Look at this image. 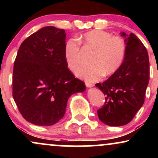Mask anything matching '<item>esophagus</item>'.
<instances>
[{
    "mask_svg": "<svg viewBox=\"0 0 158 158\" xmlns=\"http://www.w3.org/2000/svg\"><path fill=\"white\" fill-rule=\"evenodd\" d=\"M85 85H86L88 88H91V87H94V84L92 82H90V81H85Z\"/></svg>",
    "mask_w": 158,
    "mask_h": 158,
    "instance_id": "esophagus-1",
    "label": "esophagus"
}]
</instances>
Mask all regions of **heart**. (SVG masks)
I'll use <instances>...</instances> for the list:
<instances>
[{
  "label": "heart",
  "mask_w": 158,
  "mask_h": 158,
  "mask_svg": "<svg viewBox=\"0 0 158 158\" xmlns=\"http://www.w3.org/2000/svg\"><path fill=\"white\" fill-rule=\"evenodd\" d=\"M80 41L94 50L89 61L90 64L77 70L79 77L94 81L103 76L113 75L122 67L127 52L126 42L122 37L113 36L104 30H94L83 34ZM80 46V42L75 39H68L64 44L65 61L73 71L81 64Z\"/></svg>",
  "instance_id": "b5f03b06"
}]
</instances>
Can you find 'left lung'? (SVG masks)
<instances>
[{"mask_svg":"<svg viewBox=\"0 0 158 158\" xmlns=\"http://www.w3.org/2000/svg\"><path fill=\"white\" fill-rule=\"evenodd\" d=\"M126 56L119 70L96 86L106 96V102L97 110L99 119L111 126L128 124L142 107L149 81L148 52L134 33L126 35Z\"/></svg>","mask_w":158,"mask_h":158,"instance_id":"8db88e82","label":"left lung"}]
</instances>
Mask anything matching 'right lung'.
<instances>
[{
	"label": "right lung",
	"mask_w": 158,
	"mask_h": 158,
	"mask_svg": "<svg viewBox=\"0 0 158 158\" xmlns=\"http://www.w3.org/2000/svg\"><path fill=\"white\" fill-rule=\"evenodd\" d=\"M62 29L45 27L27 38L14 62L12 96L28 122L52 126L64 117L69 97L85 90L68 68Z\"/></svg>",
	"instance_id": "obj_1"
}]
</instances>
